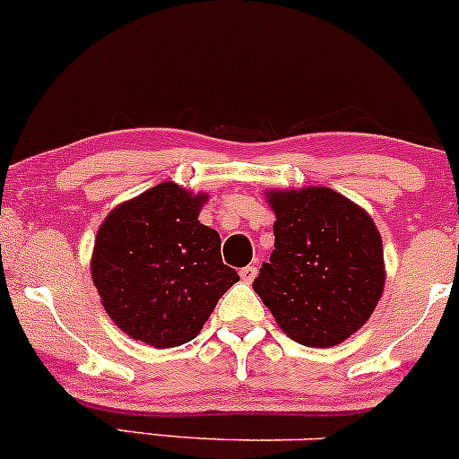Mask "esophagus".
I'll list each match as a JSON object with an SVG mask.
<instances>
[{
    "mask_svg": "<svg viewBox=\"0 0 459 459\" xmlns=\"http://www.w3.org/2000/svg\"><path fill=\"white\" fill-rule=\"evenodd\" d=\"M255 275H257V266L254 264L243 266V269H240V277H243V281H247V284H251V281L255 280Z\"/></svg>",
    "mask_w": 459,
    "mask_h": 459,
    "instance_id": "1",
    "label": "esophagus"
}]
</instances>
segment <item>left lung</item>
I'll use <instances>...</instances> for the list:
<instances>
[{"label":"left lung","mask_w":459,"mask_h":459,"mask_svg":"<svg viewBox=\"0 0 459 459\" xmlns=\"http://www.w3.org/2000/svg\"><path fill=\"white\" fill-rule=\"evenodd\" d=\"M266 199L275 249L254 290L295 342L341 344L382 299V236L368 212L332 188L271 190Z\"/></svg>","instance_id":"8db88e82"}]
</instances>
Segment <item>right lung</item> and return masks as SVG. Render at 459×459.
<instances>
[{
	"label": "right lung",
	"mask_w": 459,
	"mask_h": 459,
	"mask_svg": "<svg viewBox=\"0 0 459 459\" xmlns=\"http://www.w3.org/2000/svg\"><path fill=\"white\" fill-rule=\"evenodd\" d=\"M205 202V193L164 182L117 205L97 230L92 284L134 341L156 349L193 341L240 280L221 260L219 231L199 223Z\"/></svg>",
	"instance_id": "1"
}]
</instances>
